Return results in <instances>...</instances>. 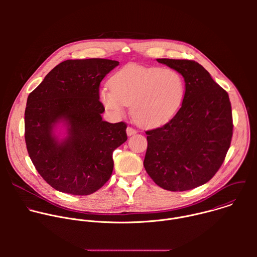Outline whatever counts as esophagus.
<instances>
[{"instance_id":"esophagus-1","label":"esophagus","mask_w":257,"mask_h":257,"mask_svg":"<svg viewBox=\"0 0 257 257\" xmlns=\"http://www.w3.org/2000/svg\"><path fill=\"white\" fill-rule=\"evenodd\" d=\"M126 132H127V135L128 136H131V135H134V134H136L137 133V131L134 129V128H132V127H127V129H126Z\"/></svg>"}]
</instances>
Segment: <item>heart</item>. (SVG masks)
<instances>
[{
  "instance_id": "b5f03b06",
  "label": "heart",
  "mask_w": 257,
  "mask_h": 257,
  "mask_svg": "<svg viewBox=\"0 0 257 257\" xmlns=\"http://www.w3.org/2000/svg\"><path fill=\"white\" fill-rule=\"evenodd\" d=\"M186 84L175 69L127 65L116 72L99 99L114 118H121L128 104L134 120L155 127L171 120L185 98Z\"/></svg>"
}]
</instances>
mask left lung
Instances as JSON below:
<instances>
[{"label": "left lung", "mask_w": 257, "mask_h": 257, "mask_svg": "<svg viewBox=\"0 0 257 257\" xmlns=\"http://www.w3.org/2000/svg\"><path fill=\"white\" fill-rule=\"evenodd\" d=\"M157 61L181 73L186 93L171 121L145 132L143 165L160 187L186 191L205 184L225 161L233 135L231 102L228 92L197 62Z\"/></svg>", "instance_id": "obj_1"}]
</instances>
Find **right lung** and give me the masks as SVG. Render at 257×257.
<instances>
[{"label":"right lung","mask_w":257,"mask_h":257,"mask_svg":"<svg viewBox=\"0 0 257 257\" xmlns=\"http://www.w3.org/2000/svg\"><path fill=\"white\" fill-rule=\"evenodd\" d=\"M118 65L107 59L64 61L27 97V152L36 171L58 191L88 195L112 175L113 152L127 140V125L102 120L98 88ZM59 122L67 133L61 141L54 134Z\"/></svg>","instance_id":"add662e5"}]
</instances>
